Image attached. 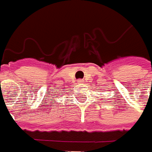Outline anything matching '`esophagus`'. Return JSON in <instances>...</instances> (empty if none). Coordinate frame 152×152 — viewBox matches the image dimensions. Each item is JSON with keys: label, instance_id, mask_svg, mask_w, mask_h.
<instances>
[{"label": "esophagus", "instance_id": "obj_1", "mask_svg": "<svg viewBox=\"0 0 152 152\" xmlns=\"http://www.w3.org/2000/svg\"><path fill=\"white\" fill-rule=\"evenodd\" d=\"M83 79H78V83H83Z\"/></svg>", "mask_w": 152, "mask_h": 152}]
</instances>
